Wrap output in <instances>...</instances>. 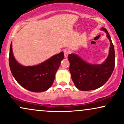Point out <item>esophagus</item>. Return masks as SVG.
Listing matches in <instances>:
<instances>
[{
    "mask_svg": "<svg viewBox=\"0 0 124 124\" xmlns=\"http://www.w3.org/2000/svg\"><path fill=\"white\" fill-rule=\"evenodd\" d=\"M63 52H64V56H65V57L67 58L68 57V55H69V52H70V51H69V49H65V50L63 51Z\"/></svg>",
    "mask_w": 124,
    "mask_h": 124,
    "instance_id": "esophagus-1",
    "label": "esophagus"
}]
</instances>
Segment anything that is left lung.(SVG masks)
Here are the masks:
<instances>
[{
    "instance_id": "left-lung-1",
    "label": "left lung",
    "mask_w": 124,
    "mask_h": 124,
    "mask_svg": "<svg viewBox=\"0 0 124 124\" xmlns=\"http://www.w3.org/2000/svg\"><path fill=\"white\" fill-rule=\"evenodd\" d=\"M100 30L107 34V37L110 42L108 55L103 63H88L75 54L68 56L72 79L75 86L80 90H93L103 86L114 69L115 51L110 35L105 28L102 27Z\"/></svg>"
}]
</instances>
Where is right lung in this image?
I'll return each instance as SVG.
<instances>
[{
	"mask_svg": "<svg viewBox=\"0 0 124 124\" xmlns=\"http://www.w3.org/2000/svg\"><path fill=\"white\" fill-rule=\"evenodd\" d=\"M63 58V52H61L37 65L23 66L16 60L12 42L8 62L13 76L20 86L31 92L40 93L47 90L52 86Z\"/></svg>",
	"mask_w": 124,
	"mask_h": 124,
	"instance_id": "1",
	"label": "right lung"
}]
</instances>
